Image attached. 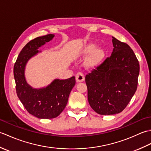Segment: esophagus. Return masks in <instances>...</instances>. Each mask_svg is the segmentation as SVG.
<instances>
[{
	"label": "esophagus",
	"mask_w": 151,
	"mask_h": 151,
	"mask_svg": "<svg viewBox=\"0 0 151 151\" xmlns=\"http://www.w3.org/2000/svg\"><path fill=\"white\" fill-rule=\"evenodd\" d=\"M85 77L84 74L82 73H78L76 75V81L77 82H82L84 81Z\"/></svg>",
	"instance_id": "esophagus-1"
}]
</instances>
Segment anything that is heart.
<instances>
[{"label":"heart","mask_w":151,"mask_h":151,"mask_svg":"<svg viewBox=\"0 0 151 151\" xmlns=\"http://www.w3.org/2000/svg\"><path fill=\"white\" fill-rule=\"evenodd\" d=\"M97 49V45L93 43L86 45L81 52L83 56L89 55L86 58L84 62L85 66L89 69L95 68L104 62L106 52L102 49Z\"/></svg>","instance_id":"1"}]
</instances>
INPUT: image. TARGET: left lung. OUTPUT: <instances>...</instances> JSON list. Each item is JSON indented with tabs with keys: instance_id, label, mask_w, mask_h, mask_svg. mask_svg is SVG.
I'll list each match as a JSON object with an SVG mask.
<instances>
[{
	"instance_id": "1",
	"label": "left lung",
	"mask_w": 151,
	"mask_h": 151,
	"mask_svg": "<svg viewBox=\"0 0 151 151\" xmlns=\"http://www.w3.org/2000/svg\"><path fill=\"white\" fill-rule=\"evenodd\" d=\"M111 56L86 75L89 104L100 115L123 111L137 87L139 64L129 45L114 37Z\"/></svg>"
}]
</instances>
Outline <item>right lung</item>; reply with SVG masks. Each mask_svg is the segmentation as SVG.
I'll return each mask as SVG.
<instances>
[{"label": "right lung", "mask_w": 151, "mask_h": 151, "mask_svg": "<svg viewBox=\"0 0 151 151\" xmlns=\"http://www.w3.org/2000/svg\"><path fill=\"white\" fill-rule=\"evenodd\" d=\"M54 34L37 37L22 48L15 63L14 75L16 93L29 114L39 119L58 116L66 106L69 95L76 81L75 76L65 80L56 79L46 88L34 89L28 84L24 69L29 59L40 51L37 49L54 37Z\"/></svg>", "instance_id": "add662e5"}]
</instances>
